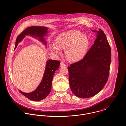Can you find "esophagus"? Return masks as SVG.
Segmentation results:
<instances>
[{
	"label": "esophagus",
	"mask_w": 126,
	"mask_h": 126,
	"mask_svg": "<svg viewBox=\"0 0 126 126\" xmlns=\"http://www.w3.org/2000/svg\"><path fill=\"white\" fill-rule=\"evenodd\" d=\"M66 65L63 62H61V63H60V67H64V66H66Z\"/></svg>",
	"instance_id": "obj_1"
}]
</instances>
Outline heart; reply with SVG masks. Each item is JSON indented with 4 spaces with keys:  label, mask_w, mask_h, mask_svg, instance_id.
I'll return each mask as SVG.
<instances>
[{
    "label": "heart",
    "mask_w": 126,
    "mask_h": 126,
    "mask_svg": "<svg viewBox=\"0 0 126 126\" xmlns=\"http://www.w3.org/2000/svg\"><path fill=\"white\" fill-rule=\"evenodd\" d=\"M89 45L87 36L79 31L72 30L60 34L55 43H50L49 47L51 52L56 54H61V49H65L66 59L70 62H76L84 57Z\"/></svg>",
    "instance_id": "obj_1"
}]
</instances>
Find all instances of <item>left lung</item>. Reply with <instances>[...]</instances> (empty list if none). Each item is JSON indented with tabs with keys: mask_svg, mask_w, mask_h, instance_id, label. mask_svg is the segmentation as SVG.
Instances as JSON below:
<instances>
[{
	"mask_svg": "<svg viewBox=\"0 0 126 126\" xmlns=\"http://www.w3.org/2000/svg\"><path fill=\"white\" fill-rule=\"evenodd\" d=\"M94 45L83 59L68 67L73 93L80 98L92 97L103 89L109 75L111 49L106 35L100 29Z\"/></svg>",
	"mask_w": 126,
	"mask_h": 126,
	"instance_id": "8db88e82",
	"label": "left lung"
}]
</instances>
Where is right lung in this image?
<instances>
[{
    "label": "right lung",
    "instance_id": "1",
    "mask_svg": "<svg viewBox=\"0 0 126 126\" xmlns=\"http://www.w3.org/2000/svg\"><path fill=\"white\" fill-rule=\"evenodd\" d=\"M48 28L45 27L32 26L26 28L16 38V49L18 44L25 37L29 35L37 38L46 46L47 41L45 36L48 33ZM60 62L59 61L48 60L46 63V66L41 82L36 90L31 93H24L19 90L24 96L31 100L38 101L45 99L50 93L51 90V85L54 73L59 68Z\"/></svg>",
    "mask_w": 126,
    "mask_h": 126
}]
</instances>
